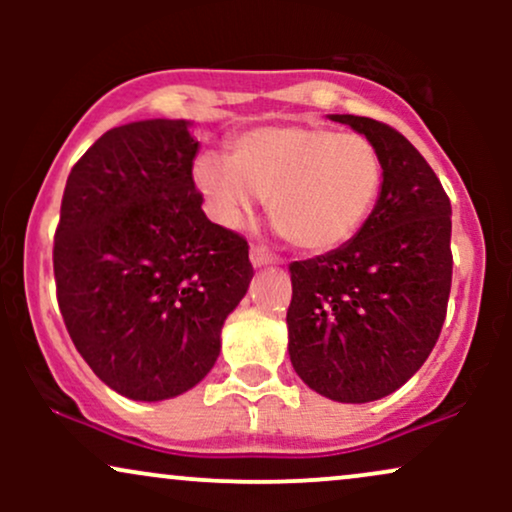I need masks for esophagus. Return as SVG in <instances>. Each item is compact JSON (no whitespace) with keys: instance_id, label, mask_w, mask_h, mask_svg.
Returning <instances> with one entry per match:
<instances>
[{"instance_id":"34e87169","label":"esophagus","mask_w":512,"mask_h":512,"mask_svg":"<svg viewBox=\"0 0 512 512\" xmlns=\"http://www.w3.org/2000/svg\"><path fill=\"white\" fill-rule=\"evenodd\" d=\"M250 262L255 264V267H264V264H274L276 257L267 248H262V245H252V248H250Z\"/></svg>"}]
</instances>
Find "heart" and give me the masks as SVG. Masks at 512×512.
Returning a JSON list of instances; mask_svg holds the SVG:
<instances>
[{
  "label": "heart",
  "mask_w": 512,
  "mask_h": 512,
  "mask_svg": "<svg viewBox=\"0 0 512 512\" xmlns=\"http://www.w3.org/2000/svg\"><path fill=\"white\" fill-rule=\"evenodd\" d=\"M195 185L223 226L238 228L267 199L269 219L293 248L327 252L368 219L383 185V158L363 134L330 127H260L226 158L202 156Z\"/></svg>",
  "instance_id": "1"
}]
</instances>
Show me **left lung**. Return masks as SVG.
Here are the masks:
<instances>
[{
	"instance_id": "1",
	"label": "left lung",
	"mask_w": 512,
	"mask_h": 512,
	"mask_svg": "<svg viewBox=\"0 0 512 512\" xmlns=\"http://www.w3.org/2000/svg\"><path fill=\"white\" fill-rule=\"evenodd\" d=\"M378 146L383 190L356 238L291 262L289 354L310 390L373 402L416 373L443 330L452 284V209L438 175L385 122L332 115Z\"/></svg>"
}]
</instances>
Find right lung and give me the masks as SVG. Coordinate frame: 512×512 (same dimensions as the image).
Returning <instances> with one entry per match:
<instances>
[{
	"label": "right lung",
	"mask_w": 512,
	"mask_h": 512,
	"mask_svg": "<svg viewBox=\"0 0 512 512\" xmlns=\"http://www.w3.org/2000/svg\"><path fill=\"white\" fill-rule=\"evenodd\" d=\"M185 120L108 129L74 163L55 231L57 303L93 373L139 402L209 373L252 279L248 240L202 211Z\"/></svg>",
	"instance_id": "add662e5"
}]
</instances>
